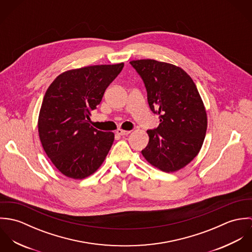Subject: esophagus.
Masks as SVG:
<instances>
[{
    "label": "esophagus",
    "instance_id": "obj_1",
    "mask_svg": "<svg viewBox=\"0 0 252 252\" xmlns=\"http://www.w3.org/2000/svg\"><path fill=\"white\" fill-rule=\"evenodd\" d=\"M116 134L119 136H126L128 134H130V131H126V130H122V129H118L116 131Z\"/></svg>",
    "mask_w": 252,
    "mask_h": 252
}]
</instances>
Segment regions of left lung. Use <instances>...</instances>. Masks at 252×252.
I'll use <instances>...</instances> for the list:
<instances>
[{
    "label": "left lung",
    "mask_w": 252,
    "mask_h": 252,
    "mask_svg": "<svg viewBox=\"0 0 252 252\" xmlns=\"http://www.w3.org/2000/svg\"><path fill=\"white\" fill-rule=\"evenodd\" d=\"M130 64L144 81L149 108L160 119L156 129L147 130L149 142L142 153L163 172L179 171L197 156L206 137L208 118L198 89L175 65L151 59Z\"/></svg>",
    "instance_id": "left-lung-1"
}]
</instances>
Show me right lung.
I'll return each mask as SVG.
<instances>
[{"label": "right lung", "instance_id": "1", "mask_svg": "<svg viewBox=\"0 0 252 252\" xmlns=\"http://www.w3.org/2000/svg\"><path fill=\"white\" fill-rule=\"evenodd\" d=\"M123 67L120 63L67 71L46 90L38 115V136L48 158L66 177H89L108 155L114 134L90 126V115Z\"/></svg>", "mask_w": 252, "mask_h": 252}]
</instances>
